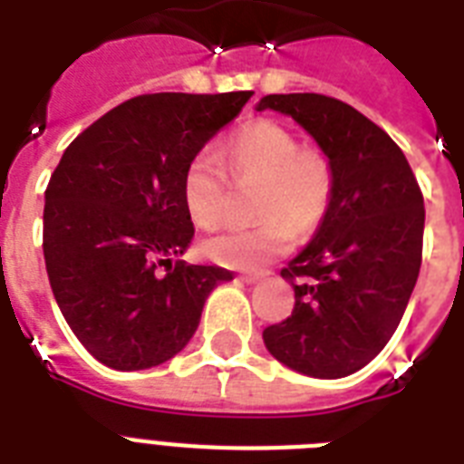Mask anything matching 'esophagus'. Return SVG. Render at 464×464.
Here are the masks:
<instances>
[{"instance_id":"obj_1","label":"esophagus","mask_w":464,"mask_h":464,"mask_svg":"<svg viewBox=\"0 0 464 464\" xmlns=\"http://www.w3.org/2000/svg\"><path fill=\"white\" fill-rule=\"evenodd\" d=\"M262 279H265V275H262V272H246V275H243V282L246 284H257V282H262Z\"/></svg>"}]
</instances>
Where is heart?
<instances>
[{
	"label": "heart",
	"mask_w": 464,
	"mask_h": 464,
	"mask_svg": "<svg viewBox=\"0 0 464 464\" xmlns=\"http://www.w3.org/2000/svg\"><path fill=\"white\" fill-rule=\"evenodd\" d=\"M236 180H262L255 202V226H236L202 243L209 260L231 269H260L294 246V223L313 231L332 202L330 160L315 149H301L291 130L276 122L240 127L217 154L199 151L182 170V204L199 228H217L228 209V185L220 163Z\"/></svg>",
	"instance_id": "b5f03b06"
}]
</instances>
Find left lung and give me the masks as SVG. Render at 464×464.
Here are the masks:
<instances>
[{
    "instance_id": "1",
    "label": "left lung",
    "mask_w": 464,
    "mask_h": 464,
    "mask_svg": "<svg viewBox=\"0 0 464 464\" xmlns=\"http://www.w3.org/2000/svg\"><path fill=\"white\" fill-rule=\"evenodd\" d=\"M255 111L289 115L330 160L334 189L313 240L282 269L296 305L262 332L279 363L344 378L395 334L421 267L424 197L395 141L352 105L320 93H272Z\"/></svg>"
}]
</instances>
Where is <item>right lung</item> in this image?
Segmentation results:
<instances>
[{"instance_id": "1", "label": "right lung", "mask_w": 464, "mask_h": 464, "mask_svg": "<svg viewBox=\"0 0 464 464\" xmlns=\"http://www.w3.org/2000/svg\"><path fill=\"white\" fill-rule=\"evenodd\" d=\"M250 96L130 98L62 154L43 211L47 279L76 339L105 366L144 371L173 359L214 286L233 279L180 260L195 236L182 170Z\"/></svg>"}]
</instances>
